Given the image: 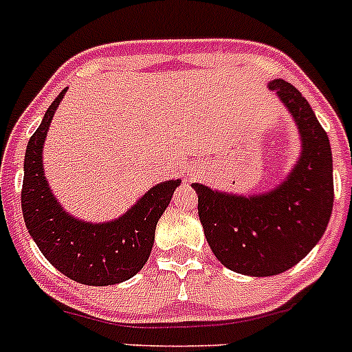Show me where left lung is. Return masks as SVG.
<instances>
[{"label": "left lung", "mask_w": 352, "mask_h": 352, "mask_svg": "<svg viewBox=\"0 0 352 352\" xmlns=\"http://www.w3.org/2000/svg\"><path fill=\"white\" fill-rule=\"evenodd\" d=\"M297 123L300 157L272 191L236 196L192 184L198 215L215 257L246 276L288 271L313 250L333 208V166L327 131L309 102L288 81L269 83Z\"/></svg>", "instance_id": "left-lung-1"}]
</instances>
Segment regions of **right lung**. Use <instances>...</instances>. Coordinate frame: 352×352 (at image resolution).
Wrapping results in <instances>:
<instances>
[{
	"label": "right lung",
	"mask_w": 352,
	"mask_h": 352,
	"mask_svg": "<svg viewBox=\"0 0 352 352\" xmlns=\"http://www.w3.org/2000/svg\"><path fill=\"white\" fill-rule=\"evenodd\" d=\"M65 91L67 88L52 102L25 149L21 195L25 228L45 258L62 274L88 287L116 285L130 280L147 262L157 221L180 180L154 186L116 221L91 224L69 215L43 172V144Z\"/></svg>",
	"instance_id": "add662e5"
}]
</instances>
